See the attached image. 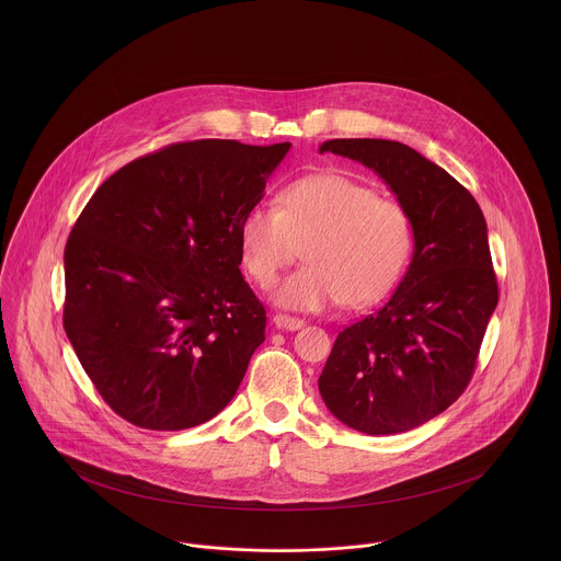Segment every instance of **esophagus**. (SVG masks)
Segmentation results:
<instances>
[{"mask_svg": "<svg viewBox=\"0 0 561 561\" xmlns=\"http://www.w3.org/2000/svg\"><path fill=\"white\" fill-rule=\"evenodd\" d=\"M272 321H274V325H276L278 330H300V328L305 325V320L291 318V316H283V313H276Z\"/></svg>", "mask_w": 561, "mask_h": 561, "instance_id": "esophagus-1", "label": "esophagus"}]
</instances>
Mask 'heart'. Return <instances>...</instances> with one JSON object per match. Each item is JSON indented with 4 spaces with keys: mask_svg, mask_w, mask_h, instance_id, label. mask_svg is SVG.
<instances>
[{
    "mask_svg": "<svg viewBox=\"0 0 561 561\" xmlns=\"http://www.w3.org/2000/svg\"><path fill=\"white\" fill-rule=\"evenodd\" d=\"M248 276L270 289L298 256L274 300L294 311H323L341 300L365 307L380 300L410 259L414 231L400 203L345 174L321 172L285 185L274 207L254 205L238 227Z\"/></svg>",
    "mask_w": 561,
    "mask_h": 561,
    "instance_id": "obj_1",
    "label": "heart"
}]
</instances>
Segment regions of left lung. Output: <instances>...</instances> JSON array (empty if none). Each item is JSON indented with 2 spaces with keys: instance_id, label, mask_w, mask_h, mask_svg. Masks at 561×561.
<instances>
[{
  "instance_id": "left-lung-1",
  "label": "left lung",
  "mask_w": 561,
  "mask_h": 561,
  "mask_svg": "<svg viewBox=\"0 0 561 561\" xmlns=\"http://www.w3.org/2000/svg\"><path fill=\"white\" fill-rule=\"evenodd\" d=\"M325 151L385 179L412 220L414 252L385 307L339 332L321 400L352 430L400 434L447 410L473 378L499 302L485 220L465 185L401 142L341 138Z\"/></svg>"
}]
</instances>
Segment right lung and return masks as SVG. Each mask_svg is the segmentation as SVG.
Listing matches in <instances>:
<instances>
[{
  "mask_svg": "<svg viewBox=\"0 0 561 561\" xmlns=\"http://www.w3.org/2000/svg\"><path fill=\"white\" fill-rule=\"evenodd\" d=\"M289 142L194 140L129 161L92 194L65 248V330L103 401L160 432L201 425L265 341L238 227Z\"/></svg>",
  "mask_w": 561,
  "mask_h": 561,
  "instance_id": "add662e5",
  "label": "right lung"
}]
</instances>
